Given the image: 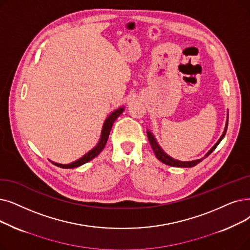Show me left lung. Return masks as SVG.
Instances as JSON below:
<instances>
[{
  "mask_svg": "<svg viewBox=\"0 0 250 250\" xmlns=\"http://www.w3.org/2000/svg\"><path fill=\"white\" fill-rule=\"evenodd\" d=\"M228 118H229V114L227 115V122H226V125H225V128H224V132L221 136V138L218 140V142H216L211 148L210 150H208V153H206L203 157H201L200 159H195V160H191V161H181V160H178V159H175L170 157L168 154H167L166 152L164 151V149H162L160 147V145L157 143L156 141V138L154 137V135L151 133L150 129H148L147 131V137H148V140H149V143L152 147V149H153L154 153L157 157L158 160H160L161 162H164L165 165H167V166H170V167H195L196 165H198L200 161H202L204 158L208 157L211 152L216 148V146H218L220 144L221 141L223 140V138L225 137L226 135V132H227V127H228Z\"/></svg>",
  "mask_w": 250,
  "mask_h": 250,
  "instance_id": "obj_1",
  "label": "left lung"
}]
</instances>
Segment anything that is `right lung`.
<instances>
[{"instance_id":"obj_1","label":"right lung","mask_w":250,"mask_h":250,"mask_svg":"<svg viewBox=\"0 0 250 250\" xmlns=\"http://www.w3.org/2000/svg\"><path fill=\"white\" fill-rule=\"evenodd\" d=\"M124 110H125V107H119V108H117V109H115L114 111H112L109 115H108V117L105 119V122L103 124L101 136H100L98 143H97V145L93 149H91L89 152H86V153L83 156H82L80 159L71 162V164H67V165L58 164V162H54L52 160H50V161L52 162L53 165H55L58 167L74 168V167H79L86 164V162H89L92 159H94L95 157L98 156L101 153V151L104 149V147L107 143V140H108V137H109L113 123L115 122V119L123 113Z\"/></svg>"}]
</instances>
